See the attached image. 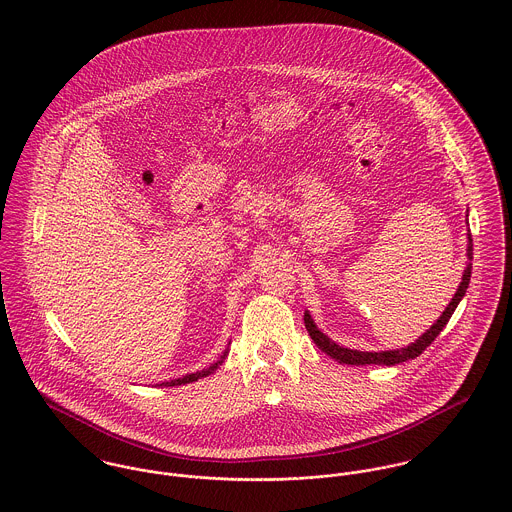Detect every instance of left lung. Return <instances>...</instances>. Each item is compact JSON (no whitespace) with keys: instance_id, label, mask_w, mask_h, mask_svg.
Listing matches in <instances>:
<instances>
[{"instance_id":"1","label":"left lung","mask_w":512,"mask_h":512,"mask_svg":"<svg viewBox=\"0 0 512 512\" xmlns=\"http://www.w3.org/2000/svg\"><path fill=\"white\" fill-rule=\"evenodd\" d=\"M467 266L463 270V276H461V284L457 288L455 295L451 297L449 305L445 307V311L439 315L438 321L422 335L418 337L414 343H410L408 347L404 349H392V351H378V353H370V351H357V349H347V347H341L337 345L335 341H331L323 331L317 329L313 317L309 315V311H305L303 315V321H305V329L309 333V337L313 339V343L325 353L329 355L331 359L343 363V365H382V366H394L400 365V363H406L410 359H416L420 357L432 343L434 339L438 337L439 333L443 331V327L447 325L449 317L453 315L455 307L459 305V301L463 299V295L469 288V280H471V260H473V238H471V232H467Z\"/></svg>"}]
</instances>
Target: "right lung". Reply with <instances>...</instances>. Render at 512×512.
<instances>
[{"label": "right lung", "instance_id": "1", "mask_svg": "<svg viewBox=\"0 0 512 512\" xmlns=\"http://www.w3.org/2000/svg\"><path fill=\"white\" fill-rule=\"evenodd\" d=\"M228 345H230V343H228ZM226 355H228V347L224 349V353L220 355V359L217 361V363H213V365L207 366V368H203V370H197V372L185 374L183 378H175V380H169V382H161L159 386H181V384H189V382H195V380H199V378H205V376L213 374V372H215V370H217V368H219V366L224 363Z\"/></svg>", "mask_w": 512, "mask_h": 512}]
</instances>
